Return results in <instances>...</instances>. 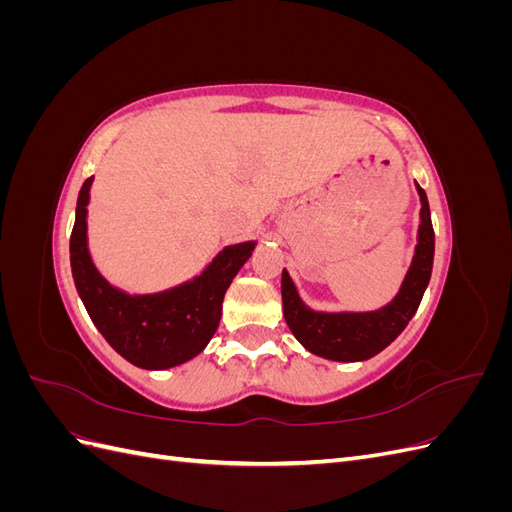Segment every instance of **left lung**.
Masks as SVG:
<instances>
[{
	"label": "left lung",
	"mask_w": 512,
	"mask_h": 512,
	"mask_svg": "<svg viewBox=\"0 0 512 512\" xmlns=\"http://www.w3.org/2000/svg\"><path fill=\"white\" fill-rule=\"evenodd\" d=\"M421 194V228L412 267L397 297L378 312L369 314H318L307 309L286 269L282 271V303L284 318L292 335L318 356L331 361H365L389 346L408 327V322L421 305L423 292L429 284L433 267V226L429 215L427 194Z\"/></svg>",
	"instance_id": "left-lung-1"
}]
</instances>
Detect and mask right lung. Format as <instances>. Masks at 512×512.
I'll return each mask as SVG.
<instances>
[{
    "instance_id": "1",
    "label": "right lung",
    "mask_w": 512,
    "mask_h": 512,
    "mask_svg": "<svg viewBox=\"0 0 512 512\" xmlns=\"http://www.w3.org/2000/svg\"><path fill=\"white\" fill-rule=\"evenodd\" d=\"M91 179L79 192L70 235L72 277L89 318L106 342L136 367L168 369L190 361L218 329L224 294L252 256L254 243L226 247L194 282L160 294L130 297L108 284L91 265L85 222Z\"/></svg>"
}]
</instances>
